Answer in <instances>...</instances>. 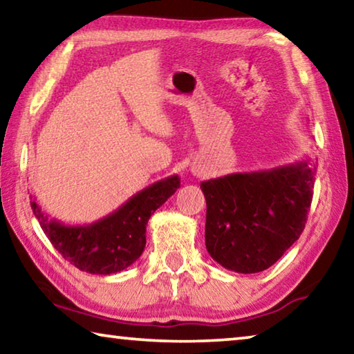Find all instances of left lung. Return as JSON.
<instances>
[{
  "label": "left lung",
  "mask_w": 354,
  "mask_h": 354,
  "mask_svg": "<svg viewBox=\"0 0 354 354\" xmlns=\"http://www.w3.org/2000/svg\"><path fill=\"white\" fill-rule=\"evenodd\" d=\"M314 181L309 160L203 181L207 253L227 270H267L303 232Z\"/></svg>",
  "instance_id": "obj_1"
}]
</instances>
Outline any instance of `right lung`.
I'll use <instances>...</instances> for the list:
<instances>
[{
  "label": "right lung",
  "instance_id": "add662e5",
  "mask_svg": "<svg viewBox=\"0 0 354 354\" xmlns=\"http://www.w3.org/2000/svg\"><path fill=\"white\" fill-rule=\"evenodd\" d=\"M178 175L148 185L120 206L117 211L91 225H64L48 218L37 201L32 212L41 230L65 261L92 274H112L128 268L143 253L147 223L154 211L179 187Z\"/></svg>",
  "mask_w": 354,
  "mask_h": 354
}]
</instances>
